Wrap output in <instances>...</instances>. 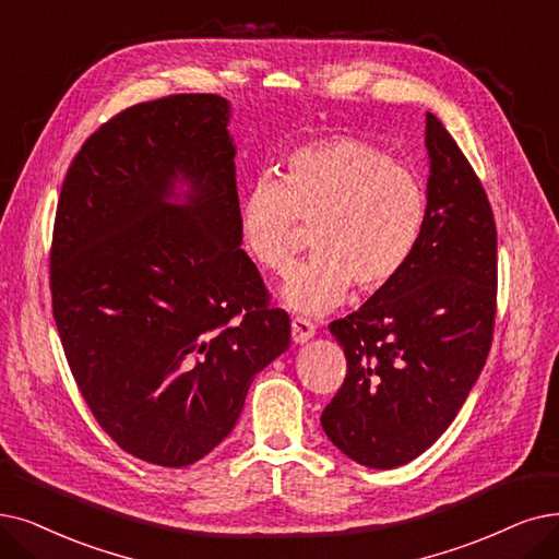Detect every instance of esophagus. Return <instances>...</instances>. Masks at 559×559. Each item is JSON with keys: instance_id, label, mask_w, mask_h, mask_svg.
<instances>
[{"instance_id": "1", "label": "esophagus", "mask_w": 559, "mask_h": 559, "mask_svg": "<svg viewBox=\"0 0 559 559\" xmlns=\"http://www.w3.org/2000/svg\"><path fill=\"white\" fill-rule=\"evenodd\" d=\"M317 334V325L311 323L309 319H302V317H296L292 321V337L296 344H305L307 340H311Z\"/></svg>"}]
</instances>
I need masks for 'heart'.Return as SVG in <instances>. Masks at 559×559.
<instances>
[{
    "instance_id": "obj_1",
    "label": "heart",
    "mask_w": 559,
    "mask_h": 559,
    "mask_svg": "<svg viewBox=\"0 0 559 559\" xmlns=\"http://www.w3.org/2000/svg\"><path fill=\"white\" fill-rule=\"evenodd\" d=\"M298 222L317 254L288 275L284 298L321 314L350 292L378 294L415 257L427 227V188L415 169L360 138H328L288 153L282 178L261 174L240 204L245 252L282 275L296 254Z\"/></svg>"
}]
</instances>
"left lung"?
<instances>
[{"instance_id": "8db88e82", "label": "left lung", "mask_w": 559, "mask_h": 559, "mask_svg": "<svg viewBox=\"0 0 559 559\" xmlns=\"http://www.w3.org/2000/svg\"><path fill=\"white\" fill-rule=\"evenodd\" d=\"M427 227L406 271L330 323L346 378L321 415L325 436L367 467L427 452L471 394L498 311V229L454 138L427 115Z\"/></svg>"}]
</instances>
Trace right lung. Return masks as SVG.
I'll list each match as a JSON object with an SVG mask.
<instances>
[{"mask_svg":"<svg viewBox=\"0 0 559 559\" xmlns=\"http://www.w3.org/2000/svg\"><path fill=\"white\" fill-rule=\"evenodd\" d=\"M229 103H138L86 138L63 176L52 317L88 411L119 448L183 467L225 440L254 376L292 344L240 250ZM191 202H166L175 176Z\"/></svg>","mask_w":559,"mask_h":559,"instance_id":"add662e5","label":"right lung"}]
</instances>
